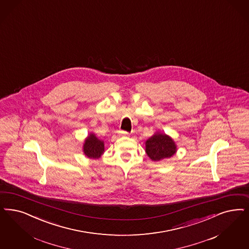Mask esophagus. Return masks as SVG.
<instances>
[{
  "label": "esophagus",
  "instance_id": "obj_1",
  "mask_svg": "<svg viewBox=\"0 0 249 249\" xmlns=\"http://www.w3.org/2000/svg\"><path fill=\"white\" fill-rule=\"evenodd\" d=\"M120 135H121V136H129V132H127V131H124V130H120Z\"/></svg>",
  "mask_w": 249,
  "mask_h": 249
}]
</instances>
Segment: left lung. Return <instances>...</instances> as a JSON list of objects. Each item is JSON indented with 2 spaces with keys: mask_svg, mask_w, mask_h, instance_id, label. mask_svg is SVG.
<instances>
[{
  "mask_svg": "<svg viewBox=\"0 0 249 249\" xmlns=\"http://www.w3.org/2000/svg\"><path fill=\"white\" fill-rule=\"evenodd\" d=\"M145 151L147 155L156 162L175 155L177 145L171 137L157 131L146 141Z\"/></svg>",
  "mask_w": 249,
  "mask_h": 249,
  "instance_id": "8db88e82",
  "label": "left lung"
}]
</instances>
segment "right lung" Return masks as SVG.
Returning <instances> with one entry per match:
<instances>
[{
    "mask_svg": "<svg viewBox=\"0 0 249 249\" xmlns=\"http://www.w3.org/2000/svg\"><path fill=\"white\" fill-rule=\"evenodd\" d=\"M83 150L84 154L88 158L98 159L105 152V144L103 141L99 140L94 135V133H90L85 141Z\"/></svg>",
    "mask_w": 249,
    "mask_h": 249,
    "instance_id": "obj_1",
    "label": "right lung"
}]
</instances>
